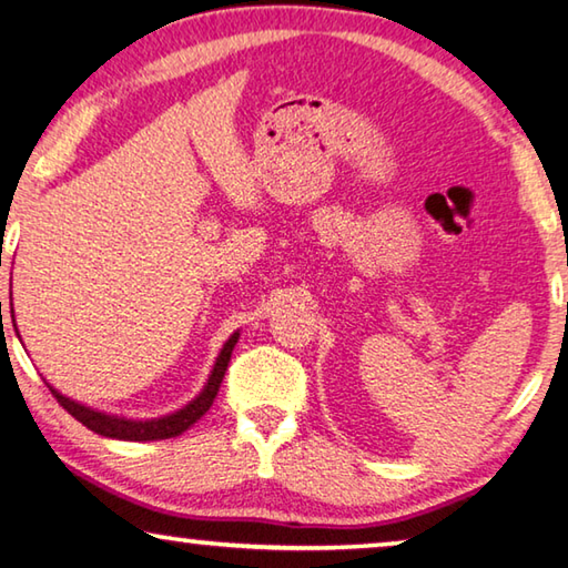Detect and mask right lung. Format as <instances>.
Listing matches in <instances>:
<instances>
[{
	"instance_id": "1",
	"label": "right lung",
	"mask_w": 568,
	"mask_h": 568,
	"mask_svg": "<svg viewBox=\"0 0 568 568\" xmlns=\"http://www.w3.org/2000/svg\"><path fill=\"white\" fill-rule=\"evenodd\" d=\"M0 315H2V301H0ZM14 318V315H12ZM17 331V325H14ZM240 338V333L230 335V341L223 345V351H220L217 361H215V368L210 373V381L207 386L203 388L200 396L187 403L185 408L172 413V416L165 418H155V420H128V418H118V416H108V413H100V410H92L88 406H82V403H74L70 398H64L62 393H57L52 386V396L57 398V403L70 413L72 418H77L82 423V426H88L90 430L100 436H108V438H120V440H162V438H175L180 434H185V430L192 426V423H197L200 418L205 416L213 406V400L220 390V383L225 378V371H227V363H230V355H233L235 343Z\"/></svg>"
}]
</instances>
